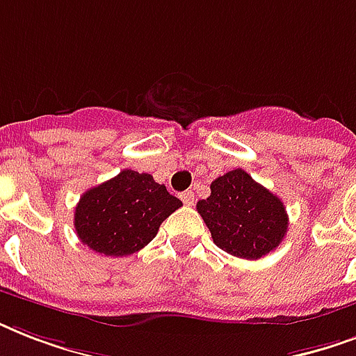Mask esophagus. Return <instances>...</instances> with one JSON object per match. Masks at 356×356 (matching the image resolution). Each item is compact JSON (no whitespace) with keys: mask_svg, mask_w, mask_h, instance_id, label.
<instances>
[{"mask_svg":"<svg viewBox=\"0 0 356 356\" xmlns=\"http://www.w3.org/2000/svg\"><path fill=\"white\" fill-rule=\"evenodd\" d=\"M181 200H183L184 205H194V192L192 190H186L181 194Z\"/></svg>","mask_w":356,"mask_h":356,"instance_id":"1","label":"esophagus"}]
</instances>
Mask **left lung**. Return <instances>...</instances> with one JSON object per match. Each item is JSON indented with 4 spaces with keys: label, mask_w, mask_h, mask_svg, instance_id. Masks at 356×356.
<instances>
[{
    "label": "left lung",
    "mask_w": 356,
    "mask_h": 356,
    "mask_svg": "<svg viewBox=\"0 0 356 356\" xmlns=\"http://www.w3.org/2000/svg\"><path fill=\"white\" fill-rule=\"evenodd\" d=\"M197 212L218 248L240 259H260L286 236L282 201L242 168L212 181L211 195L197 201Z\"/></svg>",
    "instance_id": "1"
}]
</instances>
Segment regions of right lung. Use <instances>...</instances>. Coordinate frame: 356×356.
Returning a JSON list of instances; mask_svg holds the SVG:
<instances>
[{
    "label": "right lung",
    "mask_w": 356,
    "mask_h": 356,
    "mask_svg": "<svg viewBox=\"0 0 356 356\" xmlns=\"http://www.w3.org/2000/svg\"><path fill=\"white\" fill-rule=\"evenodd\" d=\"M181 200L149 173L123 170L86 190L75 207L74 225L85 245L105 257H127L155 238Z\"/></svg>",
    "instance_id": "right-lung-1"
}]
</instances>
